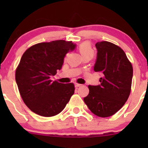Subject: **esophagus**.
I'll return each instance as SVG.
<instances>
[{"label": "esophagus", "mask_w": 148, "mask_h": 148, "mask_svg": "<svg viewBox=\"0 0 148 148\" xmlns=\"http://www.w3.org/2000/svg\"><path fill=\"white\" fill-rule=\"evenodd\" d=\"M74 86H75V87L78 88V87H80V86H81V84H75V85H74Z\"/></svg>", "instance_id": "1"}]
</instances>
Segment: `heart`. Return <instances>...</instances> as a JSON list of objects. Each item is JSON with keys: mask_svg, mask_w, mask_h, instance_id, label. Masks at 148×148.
I'll list each match as a JSON object with an SVG mask.
<instances>
[{"mask_svg": "<svg viewBox=\"0 0 148 148\" xmlns=\"http://www.w3.org/2000/svg\"><path fill=\"white\" fill-rule=\"evenodd\" d=\"M79 51L82 56H93V49L92 48L89 42H84L79 46Z\"/></svg>", "mask_w": 148, "mask_h": 148, "instance_id": "b5f03b06", "label": "heart"}]
</instances>
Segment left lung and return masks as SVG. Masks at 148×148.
<instances>
[{"label":"left lung","instance_id":"obj_1","mask_svg":"<svg viewBox=\"0 0 148 148\" xmlns=\"http://www.w3.org/2000/svg\"><path fill=\"white\" fill-rule=\"evenodd\" d=\"M94 71L99 72L100 85L89 86L84 102L95 115L101 118L115 114L124 106L131 92L133 67L121 48L106 41L95 45Z\"/></svg>","mask_w":148,"mask_h":148}]
</instances>
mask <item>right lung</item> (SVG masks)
Segmentation results:
<instances>
[{
    "instance_id": "1",
    "label": "right lung",
    "mask_w": 148,
    "mask_h": 148,
    "mask_svg": "<svg viewBox=\"0 0 148 148\" xmlns=\"http://www.w3.org/2000/svg\"><path fill=\"white\" fill-rule=\"evenodd\" d=\"M64 40L42 42L27 49L16 70L15 79L22 99L36 114L51 117L60 113L74 93L73 84L50 79L60 70L64 58L76 49Z\"/></svg>"
}]
</instances>
